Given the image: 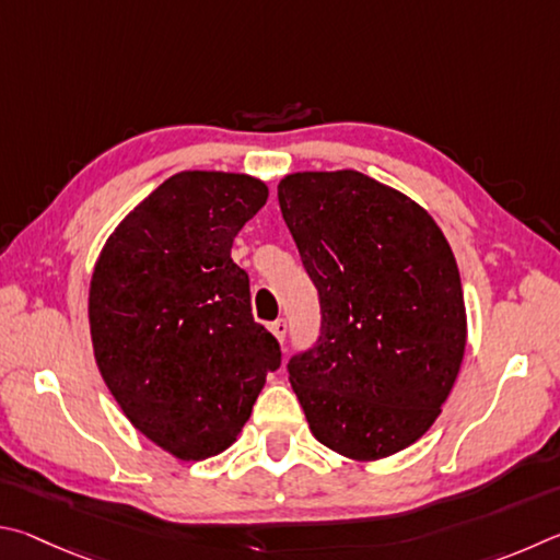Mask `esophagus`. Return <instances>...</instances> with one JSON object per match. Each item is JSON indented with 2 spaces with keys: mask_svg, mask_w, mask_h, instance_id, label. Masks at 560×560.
Returning <instances> with one entry per match:
<instances>
[{
  "mask_svg": "<svg viewBox=\"0 0 560 560\" xmlns=\"http://www.w3.org/2000/svg\"><path fill=\"white\" fill-rule=\"evenodd\" d=\"M270 331H272L275 339H278V341H285V335H288V319H278V322H272V325H270Z\"/></svg>",
  "mask_w": 560,
  "mask_h": 560,
  "instance_id": "esophagus-1",
  "label": "esophagus"
}]
</instances>
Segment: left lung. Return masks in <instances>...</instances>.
<instances>
[{"mask_svg": "<svg viewBox=\"0 0 560 560\" xmlns=\"http://www.w3.org/2000/svg\"><path fill=\"white\" fill-rule=\"evenodd\" d=\"M278 201L319 292L317 345L290 359L312 435L359 463L435 423L467 345L463 282L423 206L371 176L298 172Z\"/></svg>", "mask_w": 560, "mask_h": 560, "instance_id": "obj_1", "label": "left lung"}]
</instances>
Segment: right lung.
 <instances>
[{"instance_id":"1","label":"right lung","mask_w":560,"mask_h":560,"mask_svg":"<svg viewBox=\"0 0 560 560\" xmlns=\"http://www.w3.org/2000/svg\"><path fill=\"white\" fill-rule=\"evenodd\" d=\"M265 201L255 176L179 172L125 215L95 262L88 319L105 386L142 435L186 463L235 443L280 366L231 258Z\"/></svg>"}]
</instances>
